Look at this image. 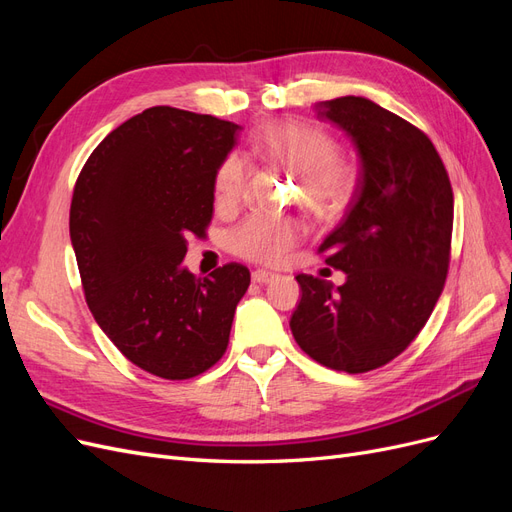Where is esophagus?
<instances>
[{"label":"esophagus","instance_id":"obj_1","mask_svg":"<svg viewBox=\"0 0 512 512\" xmlns=\"http://www.w3.org/2000/svg\"><path fill=\"white\" fill-rule=\"evenodd\" d=\"M273 280H277V275H275V273H271V271H262V269H258V271H254V273H252V282H254V284H271Z\"/></svg>","mask_w":512,"mask_h":512}]
</instances>
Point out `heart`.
<instances>
[{
	"instance_id": "heart-1",
	"label": "heart",
	"mask_w": 512,
	"mask_h": 512,
	"mask_svg": "<svg viewBox=\"0 0 512 512\" xmlns=\"http://www.w3.org/2000/svg\"><path fill=\"white\" fill-rule=\"evenodd\" d=\"M252 153L267 164L284 168L297 177V196L303 209L316 218H333L354 194L356 173L339 158L335 138L316 126L299 121L269 123L252 138ZM245 185V168L237 156H228L213 179L215 205L230 209L239 203ZM301 226L290 220L250 218L232 232V250L239 256L277 265L297 241Z\"/></svg>"
}]
</instances>
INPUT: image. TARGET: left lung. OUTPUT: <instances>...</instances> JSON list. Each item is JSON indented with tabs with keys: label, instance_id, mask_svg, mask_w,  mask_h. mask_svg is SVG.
Segmentation results:
<instances>
[{
	"label": "left lung",
	"instance_id": "8db88e82",
	"mask_svg": "<svg viewBox=\"0 0 512 512\" xmlns=\"http://www.w3.org/2000/svg\"><path fill=\"white\" fill-rule=\"evenodd\" d=\"M316 113L352 138L361 179L318 247L346 282L297 275L290 331L320 365L363 374L404 352L433 312L451 258L453 190L429 138L380 104L344 96Z\"/></svg>",
	"mask_w": 512,
	"mask_h": 512
}]
</instances>
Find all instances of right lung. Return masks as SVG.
<instances>
[{
  "label": "right lung",
  "mask_w": 512,
  "mask_h": 512,
  "mask_svg": "<svg viewBox=\"0 0 512 512\" xmlns=\"http://www.w3.org/2000/svg\"><path fill=\"white\" fill-rule=\"evenodd\" d=\"M232 121L151 106L85 162L70 239L87 305L134 365L166 380L203 374L226 352L250 269L230 262L198 280L188 237L213 215L215 170L237 145Z\"/></svg>",
  "instance_id": "add662e5"
}]
</instances>
